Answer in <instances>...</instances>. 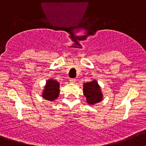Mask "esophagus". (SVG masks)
Instances as JSON below:
<instances>
[{
    "mask_svg": "<svg viewBox=\"0 0 146 146\" xmlns=\"http://www.w3.org/2000/svg\"><path fill=\"white\" fill-rule=\"evenodd\" d=\"M76 81V80L75 79V78H70V82L72 83V84H75Z\"/></svg>",
    "mask_w": 146,
    "mask_h": 146,
    "instance_id": "esophagus-1",
    "label": "esophagus"
}]
</instances>
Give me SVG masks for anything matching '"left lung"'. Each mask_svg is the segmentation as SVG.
<instances>
[{
	"mask_svg": "<svg viewBox=\"0 0 146 146\" xmlns=\"http://www.w3.org/2000/svg\"><path fill=\"white\" fill-rule=\"evenodd\" d=\"M84 94L86 98V102L89 105L98 103L102 100L100 86L95 80L84 84Z\"/></svg>",
	"mask_w": 146,
	"mask_h": 146,
	"instance_id": "left-lung-1",
	"label": "left lung"
}]
</instances>
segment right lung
Wrapping results in <instances>:
<instances>
[{"mask_svg": "<svg viewBox=\"0 0 146 146\" xmlns=\"http://www.w3.org/2000/svg\"><path fill=\"white\" fill-rule=\"evenodd\" d=\"M60 93V83L56 80H47L44 86L42 97L47 100L54 101L57 99Z\"/></svg>", "mask_w": 146, "mask_h": 146, "instance_id": "add662e5", "label": "right lung"}]
</instances>
